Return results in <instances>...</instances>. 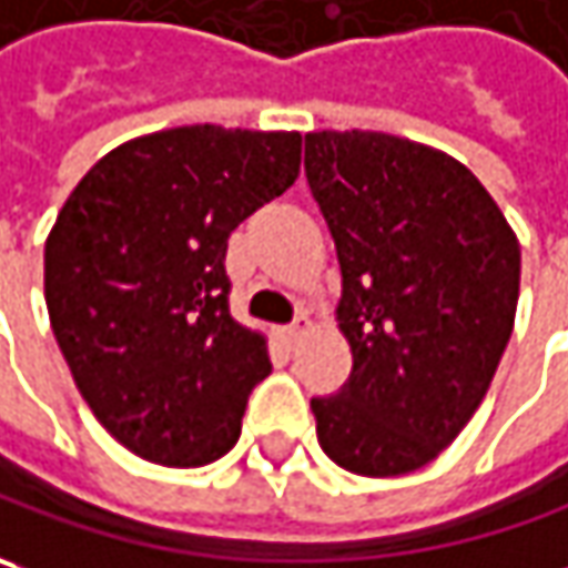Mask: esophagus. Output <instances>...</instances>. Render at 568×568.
Instances as JSON below:
<instances>
[{
  "instance_id": "34e87169",
  "label": "esophagus",
  "mask_w": 568,
  "mask_h": 568,
  "mask_svg": "<svg viewBox=\"0 0 568 568\" xmlns=\"http://www.w3.org/2000/svg\"><path fill=\"white\" fill-rule=\"evenodd\" d=\"M305 331H308V317H305V314H298L288 327H283V339L292 346V343H295V339H298Z\"/></svg>"
}]
</instances>
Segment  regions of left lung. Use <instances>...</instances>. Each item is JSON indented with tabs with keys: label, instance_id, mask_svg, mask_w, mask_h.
<instances>
[{
	"label": "left lung",
	"instance_id": "obj_1",
	"mask_svg": "<svg viewBox=\"0 0 568 568\" xmlns=\"http://www.w3.org/2000/svg\"><path fill=\"white\" fill-rule=\"evenodd\" d=\"M305 178L343 273L353 372L314 397L324 455L358 477L426 467L470 423L506 353L521 247L452 155L387 133H308Z\"/></svg>",
	"mask_w": 568,
	"mask_h": 568
}]
</instances>
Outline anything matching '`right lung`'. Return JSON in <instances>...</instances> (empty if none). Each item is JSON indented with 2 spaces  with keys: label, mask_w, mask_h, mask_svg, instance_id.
<instances>
[{
  "label": "right lung",
  "mask_w": 568,
  "mask_h": 568,
  "mask_svg": "<svg viewBox=\"0 0 568 568\" xmlns=\"http://www.w3.org/2000/svg\"><path fill=\"white\" fill-rule=\"evenodd\" d=\"M298 133L161 130L69 193L43 247L53 336L91 413L133 455L203 467L241 435L270 372L229 311V237L298 178Z\"/></svg>",
  "instance_id": "1"
}]
</instances>
